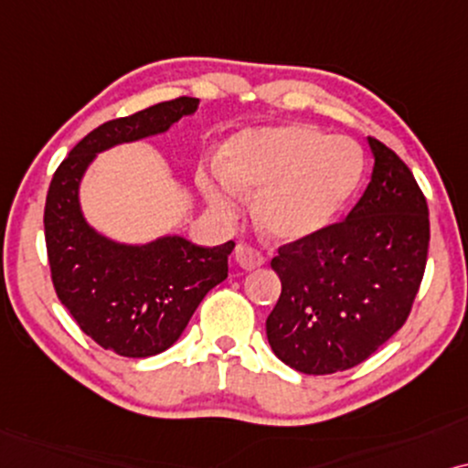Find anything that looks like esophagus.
<instances>
[{"label":"esophagus","instance_id":"1","mask_svg":"<svg viewBox=\"0 0 468 468\" xmlns=\"http://www.w3.org/2000/svg\"><path fill=\"white\" fill-rule=\"evenodd\" d=\"M235 261H238V265L241 270H257V267L263 265V254L259 250H254L250 246H244L239 244L235 248Z\"/></svg>","mask_w":468,"mask_h":468}]
</instances>
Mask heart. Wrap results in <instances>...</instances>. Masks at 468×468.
Wrapping results in <instances>:
<instances>
[{
	"label": "heart",
	"instance_id": "b5f03b06",
	"mask_svg": "<svg viewBox=\"0 0 468 468\" xmlns=\"http://www.w3.org/2000/svg\"><path fill=\"white\" fill-rule=\"evenodd\" d=\"M364 169L355 141L286 123L235 134L222 149L220 173L198 176L197 184L222 220L241 214L244 195H257L254 220L263 235L292 244L321 233L342 214Z\"/></svg>",
	"mask_w": 468,
	"mask_h": 468
}]
</instances>
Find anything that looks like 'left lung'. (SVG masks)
<instances>
[{
    "mask_svg": "<svg viewBox=\"0 0 468 468\" xmlns=\"http://www.w3.org/2000/svg\"><path fill=\"white\" fill-rule=\"evenodd\" d=\"M368 145L370 184L345 220L271 259L282 292L267 316V340L303 375L368 359L404 325L426 270V197L388 145L372 136Z\"/></svg>",
    "mask_w": 468,
    "mask_h": 468,
    "instance_id": "obj_1",
    "label": "left lung"
}]
</instances>
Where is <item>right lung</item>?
Returning <instances> with one entry per match:
<instances>
[{"mask_svg": "<svg viewBox=\"0 0 468 468\" xmlns=\"http://www.w3.org/2000/svg\"><path fill=\"white\" fill-rule=\"evenodd\" d=\"M197 109L198 98L182 96L102 123L74 145L48 186L45 238L59 302L93 342L122 357L176 345L203 297L229 276L235 244L205 248L182 235L117 241L87 222L80 184L98 154L169 133Z\"/></svg>", "mask_w": 468, "mask_h": 468, "instance_id": "obj_1", "label": "right lung"}]
</instances>
